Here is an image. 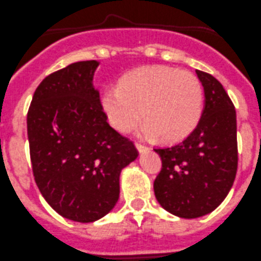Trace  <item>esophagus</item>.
<instances>
[{"instance_id":"obj_1","label":"esophagus","mask_w":261,"mask_h":261,"mask_svg":"<svg viewBox=\"0 0 261 261\" xmlns=\"http://www.w3.org/2000/svg\"><path fill=\"white\" fill-rule=\"evenodd\" d=\"M136 147H137V150L140 151V152H143V151L147 150V147H146L145 145H142V143H136Z\"/></svg>"}]
</instances>
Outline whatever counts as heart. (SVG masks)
<instances>
[{"mask_svg": "<svg viewBox=\"0 0 261 261\" xmlns=\"http://www.w3.org/2000/svg\"><path fill=\"white\" fill-rule=\"evenodd\" d=\"M202 86L196 75L170 66H148L124 75L101 96V108L113 128L128 132L140 120L143 137L177 141L197 124L202 111Z\"/></svg>", "mask_w": 261, "mask_h": 261, "instance_id": "obj_1", "label": "heart"}]
</instances>
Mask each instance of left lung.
Segmentation results:
<instances>
[{"mask_svg": "<svg viewBox=\"0 0 261 261\" xmlns=\"http://www.w3.org/2000/svg\"><path fill=\"white\" fill-rule=\"evenodd\" d=\"M203 87L202 114L180 142L153 148L163 168L153 182L158 202L175 217L209 214L227 197L237 173L236 110L218 79L196 70Z\"/></svg>", "mask_w": 261, "mask_h": 261, "instance_id": "1", "label": "left lung"}]
</instances>
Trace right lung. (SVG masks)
Returning a JSON list of instances; mask_svg holds the SVG:
<instances>
[{
    "instance_id": "obj_1",
    "label": "right lung",
    "mask_w": 261,
    "mask_h": 261,
    "mask_svg": "<svg viewBox=\"0 0 261 261\" xmlns=\"http://www.w3.org/2000/svg\"><path fill=\"white\" fill-rule=\"evenodd\" d=\"M98 65L79 61L49 74L27 116L37 186L55 212L79 223L96 222L114 209L121 170L138 156L103 114L93 86Z\"/></svg>"
}]
</instances>
